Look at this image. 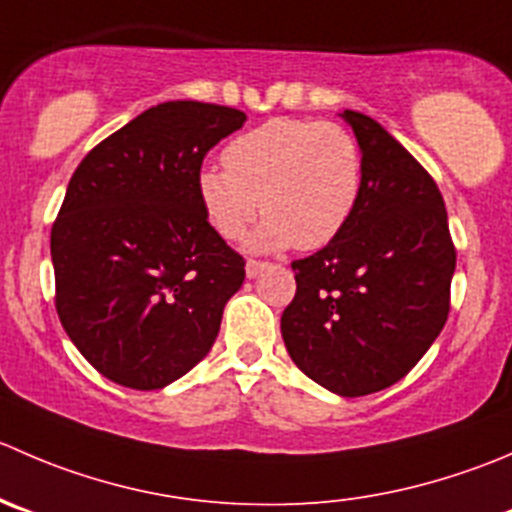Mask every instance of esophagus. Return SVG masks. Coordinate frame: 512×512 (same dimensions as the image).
I'll return each instance as SVG.
<instances>
[{"label": "esophagus", "mask_w": 512, "mask_h": 512, "mask_svg": "<svg viewBox=\"0 0 512 512\" xmlns=\"http://www.w3.org/2000/svg\"><path fill=\"white\" fill-rule=\"evenodd\" d=\"M265 267H267V262H260V260H247L245 272H247V277H250V280H252V277L260 275V272L265 270Z\"/></svg>", "instance_id": "obj_1"}]
</instances>
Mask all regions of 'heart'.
I'll return each instance as SVG.
<instances>
[{
    "label": "heart",
    "instance_id": "obj_1",
    "mask_svg": "<svg viewBox=\"0 0 512 512\" xmlns=\"http://www.w3.org/2000/svg\"><path fill=\"white\" fill-rule=\"evenodd\" d=\"M225 170L205 167L197 195L217 235L237 242L257 215L255 250H320L347 227L362 190V152L335 122L277 117L222 152Z\"/></svg>",
    "mask_w": 512,
    "mask_h": 512
}]
</instances>
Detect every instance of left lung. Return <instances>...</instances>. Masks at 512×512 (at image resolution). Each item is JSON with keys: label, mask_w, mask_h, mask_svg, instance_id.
<instances>
[{"label": "left lung", "mask_w": 512, "mask_h": 512, "mask_svg": "<svg viewBox=\"0 0 512 512\" xmlns=\"http://www.w3.org/2000/svg\"><path fill=\"white\" fill-rule=\"evenodd\" d=\"M362 152L345 230L292 262L297 292L280 320L292 362L340 398L403 380L450 312L455 247L433 177L367 114H340Z\"/></svg>", "instance_id": "1"}]
</instances>
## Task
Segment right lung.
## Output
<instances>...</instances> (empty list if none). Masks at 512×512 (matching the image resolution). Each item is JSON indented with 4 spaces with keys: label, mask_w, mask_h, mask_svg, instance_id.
<instances>
[{
    "label": "right lung",
    "mask_w": 512,
    "mask_h": 512,
    "mask_svg": "<svg viewBox=\"0 0 512 512\" xmlns=\"http://www.w3.org/2000/svg\"><path fill=\"white\" fill-rule=\"evenodd\" d=\"M247 114L162 102L74 170L52 227L57 315L84 360L117 385L160 390L210 352L245 260L207 222L197 175Z\"/></svg>",
    "instance_id": "right-lung-1"
}]
</instances>
